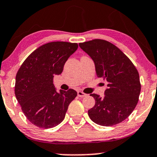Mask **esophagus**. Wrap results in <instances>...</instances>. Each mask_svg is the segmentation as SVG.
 Listing matches in <instances>:
<instances>
[{"label":"esophagus","mask_w":157,"mask_h":157,"mask_svg":"<svg viewBox=\"0 0 157 157\" xmlns=\"http://www.w3.org/2000/svg\"><path fill=\"white\" fill-rule=\"evenodd\" d=\"M86 95H87V94H86L83 93V92H82V91H77V96H78V97H86Z\"/></svg>","instance_id":"34e87169"}]
</instances>
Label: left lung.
I'll return each instance as SVG.
<instances>
[{
	"label": "left lung",
	"instance_id": "1",
	"mask_svg": "<svg viewBox=\"0 0 157 157\" xmlns=\"http://www.w3.org/2000/svg\"><path fill=\"white\" fill-rule=\"evenodd\" d=\"M79 46L93 60L97 76L108 82L103 97L90 94L95 105L88 111L89 117L102 126L120 123L138 102L141 85L137 70L130 59L109 41L94 39Z\"/></svg>",
	"mask_w": 157,
	"mask_h": 157
}]
</instances>
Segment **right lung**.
I'll return each instance as SVG.
<instances>
[{
  "instance_id": "add662e5",
  "label": "right lung",
  "mask_w": 157,
  "mask_h": 157,
  "mask_svg": "<svg viewBox=\"0 0 157 157\" xmlns=\"http://www.w3.org/2000/svg\"><path fill=\"white\" fill-rule=\"evenodd\" d=\"M77 48V44L72 43H48L35 50L20 67L15 78V97L33 125L51 128L64 120L77 93L71 89L57 92L53 78L62 73L65 63Z\"/></svg>"
}]
</instances>
